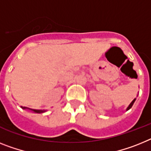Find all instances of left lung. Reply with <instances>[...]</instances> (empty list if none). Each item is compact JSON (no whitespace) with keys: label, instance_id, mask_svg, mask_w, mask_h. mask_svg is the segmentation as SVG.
<instances>
[{"label":"left lung","instance_id":"8db88e82","mask_svg":"<svg viewBox=\"0 0 151 151\" xmlns=\"http://www.w3.org/2000/svg\"><path fill=\"white\" fill-rule=\"evenodd\" d=\"M135 101H136V98H135V99L133 100L132 102H131V103L130 104V105H129L128 107H127V111H128L129 109H130V108H131V107H132L133 104H134V102H135Z\"/></svg>","mask_w":151,"mask_h":151}]
</instances>
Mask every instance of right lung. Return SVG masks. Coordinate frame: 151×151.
<instances>
[{
	"mask_svg": "<svg viewBox=\"0 0 151 151\" xmlns=\"http://www.w3.org/2000/svg\"><path fill=\"white\" fill-rule=\"evenodd\" d=\"M21 108L26 109L27 107H21ZM27 109H30V108H27ZM30 111H34V112H35V113H39V114H40V113H44V112H45V111H41V110H33V109H30Z\"/></svg>",
	"mask_w": 151,
	"mask_h": 151,
	"instance_id": "1",
	"label": "right lung"
}]
</instances>
